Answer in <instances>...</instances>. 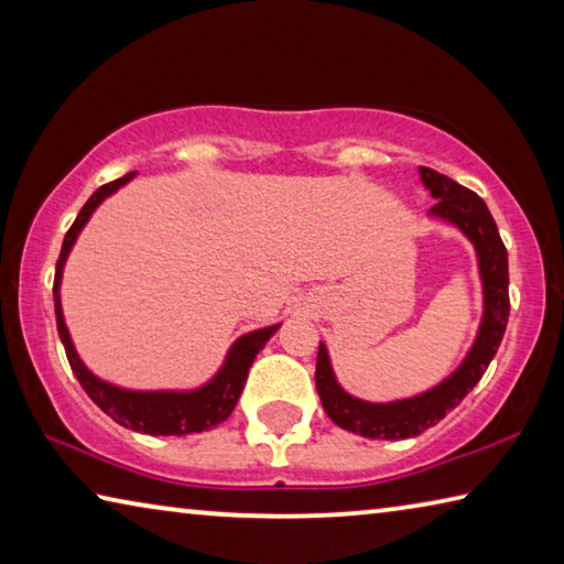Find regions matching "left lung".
Segmentation results:
<instances>
[{
  "mask_svg": "<svg viewBox=\"0 0 564 564\" xmlns=\"http://www.w3.org/2000/svg\"><path fill=\"white\" fill-rule=\"evenodd\" d=\"M420 181L431 191V196L437 198L427 216L455 226L475 246L477 271H480L482 283V318L467 356L443 383L433 386L425 393L390 400V403H370V400L356 398L348 390H343L336 373H333L326 343H321L316 388L323 410L343 431L370 437V441H405V437H415L441 423L447 410L460 405V400L480 383L482 373L500 348L505 328H508V251H505L488 206L475 191L437 174L433 169L420 166Z\"/></svg>",
  "mask_w": 564,
  "mask_h": 564,
  "instance_id": "1",
  "label": "left lung"
}]
</instances>
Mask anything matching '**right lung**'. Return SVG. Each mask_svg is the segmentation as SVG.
I'll use <instances>...</instances> for the list:
<instances>
[{"label": "right lung", "mask_w": 564, "mask_h": 564, "mask_svg": "<svg viewBox=\"0 0 564 564\" xmlns=\"http://www.w3.org/2000/svg\"><path fill=\"white\" fill-rule=\"evenodd\" d=\"M133 176H137V171H131V174L94 191L89 202L82 206V212L76 216V221L72 224L69 231H66L59 261H56V273H54L56 330H59L62 346L66 350V358H69V366L74 370L76 380H79L82 388L87 390V395L94 400V403H97L111 420H117L119 425L137 433H147V435H191V433L212 431V427L224 423V420L234 413L238 398L243 393L248 368L253 366L256 356L263 350V346L269 343L273 333L281 328V323L243 333L241 338H236L234 346L228 348L224 366L218 368V373L212 380H206L204 386L191 388V390H129V388L113 386L109 380H101L99 376H94L87 366H84V360L79 358V352H76L72 343L69 328H66L64 323L62 293H59L64 263L69 259L82 228L87 226L91 214L101 206L104 198L117 194V191L121 186H127Z\"/></svg>", "instance_id": "1"}]
</instances>
